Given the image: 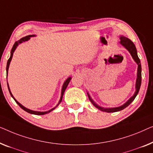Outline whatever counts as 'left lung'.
Here are the masks:
<instances>
[{
  "instance_id": "1",
  "label": "left lung",
  "mask_w": 153,
  "mask_h": 153,
  "mask_svg": "<svg viewBox=\"0 0 153 153\" xmlns=\"http://www.w3.org/2000/svg\"><path fill=\"white\" fill-rule=\"evenodd\" d=\"M120 43L125 48H126L127 50H128L129 52L130 53L133 59H134V61L137 62V64H138V70H137V82H136V91L134 94V96L132 97H131L130 98L128 102H126L124 105H123L122 106L119 107H114V108H103V107H101L100 106H98L96 104L95 102H94L93 100H92L91 98L90 97L89 94L87 93L88 97H89V99L91 101L92 104H93L94 106H95L96 108H98V109H100V111H105V112H116V111H119L122 110L128 106L129 105H130V103L132 102L133 100H134V98H136V96L137 94L139 93V89H140V87H141V62H140V59L137 55V51L136 49V47H135L134 43H133L132 41H131L130 39L125 37V36H120Z\"/></svg>"
}]
</instances>
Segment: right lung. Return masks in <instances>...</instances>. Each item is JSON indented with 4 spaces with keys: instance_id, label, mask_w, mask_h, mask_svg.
I'll return each mask as SVG.
<instances>
[{
    "instance_id": "obj_1",
    "label": "right lung",
    "mask_w": 153,
    "mask_h": 153,
    "mask_svg": "<svg viewBox=\"0 0 153 153\" xmlns=\"http://www.w3.org/2000/svg\"><path fill=\"white\" fill-rule=\"evenodd\" d=\"M34 36V35H29V36H24V37L21 38L20 40L17 41V42H16L14 43V46H13L12 48V51H11V55H10V57L9 58V59L7 60V67H6V71H7V72H8V68H9V66H10V62H11V60H12V56H13V53H14L15 49H16V46H18V45H19V44H21V43L23 42H25V41L29 40L30 38V36ZM71 79V77H68V78L67 79H66V80L65 82H64V85H63V87H62V96H61V98H60V100H59V103H58L57 106H56L55 107H54V108L51 109V110L47 111H43V112H41V111H36L30 110V109H28L25 108V107H23V105H21L20 103H19V102H18V101H17V100H16V99H15V98H14V96H12L11 91H10V88H9V85H8V83H7V87H8V89H9V91H10V95H11V96H12V97L13 98H14V100H15V102H16L17 103V104H18V105H19V107H20L21 108H22V109H23V110H25V111H27V112H28V113H30V114H35V115H44V114H47V113L50 112V111H53V109H55L56 108V107H57L58 106V105H59V103L61 102V101H62V96H63V94H64V91H65L66 87H67L68 83H69Z\"/></svg>"
}]
</instances>
